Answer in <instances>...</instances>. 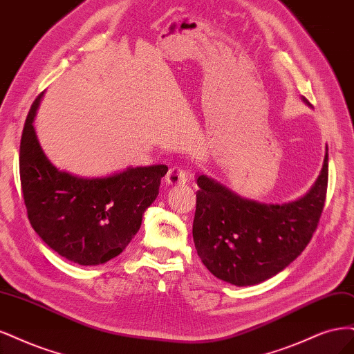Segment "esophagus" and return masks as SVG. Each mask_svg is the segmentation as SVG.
Here are the masks:
<instances>
[{"label": "esophagus", "mask_w": 354, "mask_h": 354, "mask_svg": "<svg viewBox=\"0 0 354 354\" xmlns=\"http://www.w3.org/2000/svg\"><path fill=\"white\" fill-rule=\"evenodd\" d=\"M187 182V172L182 166H174L169 169L166 175V184L167 185H180Z\"/></svg>", "instance_id": "1"}]
</instances>
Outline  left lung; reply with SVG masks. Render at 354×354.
Here are the masks:
<instances>
[{
  "instance_id": "obj_1",
  "label": "left lung",
  "mask_w": 354,
  "mask_h": 354,
  "mask_svg": "<svg viewBox=\"0 0 354 354\" xmlns=\"http://www.w3.org/2000/svg\"><path fill=\"white\" fill-rule=\"evenodd\" d=\"M197 185L192 236L203 265L236 287L256 285L287 268L312 239L326 197L328 147L315 184L294 201L245 198L203 174Z\"/></svg>"
}]
</instances>
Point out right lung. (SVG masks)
Returning <instances> with one entry per match:
<instances>
[{"mask_svg":"<svg viewBox=\"0 0 354 354\" xmlns=\"http://www.w3.org/2000/svg\"><path fill=\"white\" fill-rule=\"evenodd\" d=\"M44 93L33 101L20 141V182L35 232L62 257L82 266L119 256L158 196L166 165L128 167L107 176H77L55 167L33 128Z\"/></svg>","mask_w":354,"mask_h":354,"instance_id":"obj_1","label":"right lung"}]
</instances>
